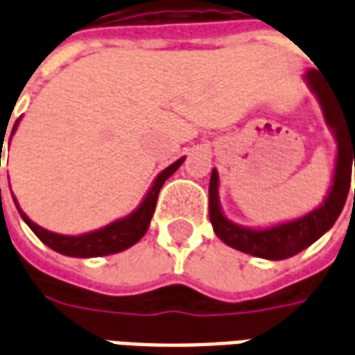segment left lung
<instances>
[{
  "mask_svg": "<svg viewBox=\"0 0 355 355\" xmlns=\"http://www.w3.org/2000/svg\"><path fill=\"white\" fill-rule=\"evenodd\" d=\"M306 81L313 93L318 94L325 112V119L335 129L336 140H338V155H336V169L331 192L320 209L308 213L302 218L279 224L268 230H247L238 224H232L220 213L218 190H216L218 175L216 171H213L211 182H209V218L216 236L223 239L226 245L234 247L241 253L270 259V261H283V259L295 257L300 251H304L306 247L312 245L315 239H320L335 224L346 203L352 182V162L355 167V116H348L344 112L338 98H335L333 93L323 85L318 70H310L306 73Z\"/></svg>",
  "mask_w": 355,
  "mask_h": 355,
  "instance_id": "8db88e82",
  "label": "left lung"
}]
</instances>
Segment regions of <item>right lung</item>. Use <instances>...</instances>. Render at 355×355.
<instances>
[{
    "label": "right lung",
    "mask_w": 355,
    "mask_h": 355,
    "mask_svg": "<svg viewBox=\"0 0 355 355\" xmlns=\"http://www.w3.org/2000/svg\"><path fill=\"white\" fill-rule=\"evenodd\" d=\"M17 123H15V127H17ZM182 162H184V157L175 162L173 165H169L163 173H159V177L155 178L152 190L148 192V196L142 201V205L132 215H129L123 220L108 224L106 228H101V230L89 232V234H83V236H60V234H53L49 230H43L42 226L32 223L19 209L20 216L24 218V223L32 228V232H34L37 238L42 239L45 245L51 247L57 253L66 254V257H81V259H85V257H102V254L119 253V251H123L127 247L135 245L146 234L150 220L154 216L159 190L165 184V180L180 167ZM15 203H17V200H15Z\"/></svg>",
    "instance_id": "1"
}]
</instances>
